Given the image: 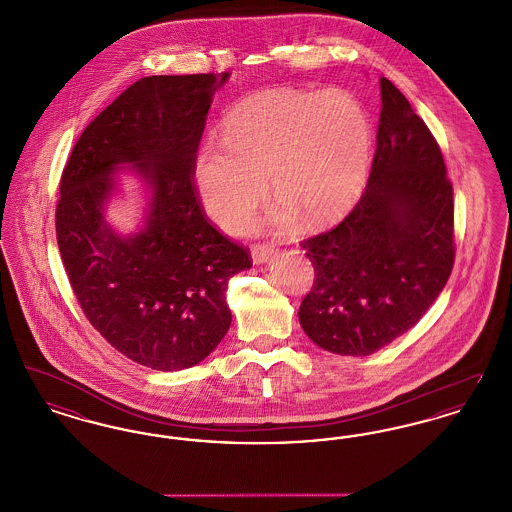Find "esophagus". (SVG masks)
<instances>
[{"label":"esophagus","mask_w":512,"mask_h":512,"mask_svg":"<svg viewBox=\"0 0 512 512\" xmlns=\"http://www.w3.org/2000/svg\"><path fill=\"white\" fill-rule=\"evenodd\" d=\"M251 257H253V263H255V265L268 263V261L274 257V247L267 244L253 245V247H251Z\"/></svg>","instance_id":"obj_1"}]
</instances>
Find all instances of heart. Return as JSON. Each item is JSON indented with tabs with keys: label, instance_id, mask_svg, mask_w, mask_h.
Listing matches in <instances>:
<instances>
[{
	"label": "heart",
	"instance_id": "obj_1",
	"mask_svg": "<svg viewBox=\"0 0 512 512\" xmlns=\"http://www.w3.org/2000/svg\"><path fill=\"white\" fill-rule=\"evenodd\" d=\"M222 144L195 157V186L220 228H244L267 194L282 199L278 230L297 215L311 226L343 219L363 194L370 167V121L345 92L288 88L240 99L224 117Z\"/></svg>",
	"mask_w": 512,
	"mask_h": 512
}]
</instances>
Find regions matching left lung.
<instances>
[{
  "label": "left lung",
  "instance_id": "left-lung-1",
  "mask_svg": "<svg viewBox=\"0 0 512 512\" xmlns=\"http://www.w3.org/2000/svg\"><path fill=\"white\" fill-rule=\"evenodd\" d=\"M365 194L301 247L315 284L299 322L318 347L365 357L411 330L455 263L453 186L436 138L388 78Z\"/></svg>",
  "mask_w": 512,
  "mask_h": 512
}]
</instances>
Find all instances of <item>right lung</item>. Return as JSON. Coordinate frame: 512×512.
<instances>
[{"label": "right lung", "mask_w": 512, "mask_h": 512, "mask_svg": "<svg viewBox=\"0 0 512 512\" xmlns=\"http://www.w3.org/2000/svg\"><path fill=\"white\" fill-rule=\"evenodd\" d=\"M228 73L146 76L78 138L61 176L55 230L76 301L117 351L153 370L201 363L224 338L228 280L251 267L203 213L195 157L207 111ZM130 164L150 188L140 233L104 220L114 171Z\"/></svg>", "instance_id": "right-lung-1"}]
</instances>
